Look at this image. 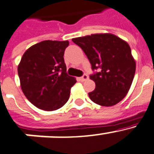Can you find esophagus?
Masks as SVG:
<instances>
[{
    "label": "esophagus",
    "mask_w": 154,
    "mask_h": 154,
    "mask_svg": "<svg viewBox=\"0 0 154 154\" xmlns=\"http://www.w3.org/2000/svg\"><path fill=\"white\" fill-rule=\"evenodd\" d=\"M88 78H89V77H88V76L86 75L85 74V75H84L83 77H80V81H82V82H84V81H85V80H88Z\"/></svg>",
    "instance_id": "1"
}]
</instances>
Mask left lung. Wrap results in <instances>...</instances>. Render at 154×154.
Here are the masks:
<instances>
[{
	"label": "left lung",
	"mask_w": 154,
	"mask_h": 154,
	"mask_svg": "<svg viewBox=\"0 0 154 154\" xmlns=\"http://www.w3.org/2000/svg\"><path fill=\"white\" fill-rule=\"evenodd\" d=\"M84 51L93 70L100 72L90 76L96 84L89 93L97 104L110 106L124 99L131 88L136 61L129 44L114 34H94L72 39Z\"/></svg>",
	"instance_id": "obj_1"
}]
</instances>
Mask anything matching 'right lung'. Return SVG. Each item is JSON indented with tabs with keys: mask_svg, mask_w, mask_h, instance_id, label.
<instances>
[{
	"mask_svg": "<svg viewBox=\"0 0 154 154\" xmlns=\"http://www.w3.org/2000/svg\"><path fill=\"white\" fill-rule=\"evenodd\" d=\"M68 41H44L24 52L17 67L20 87L30 103L41 110L62 107L77 82L66 73L64 51Z\"/></svg>",
	"mask_w": 154,
	"mask_h": 154,
	"instance_id": "obj_1",
	"label": "right lung"
}]
</instances>
